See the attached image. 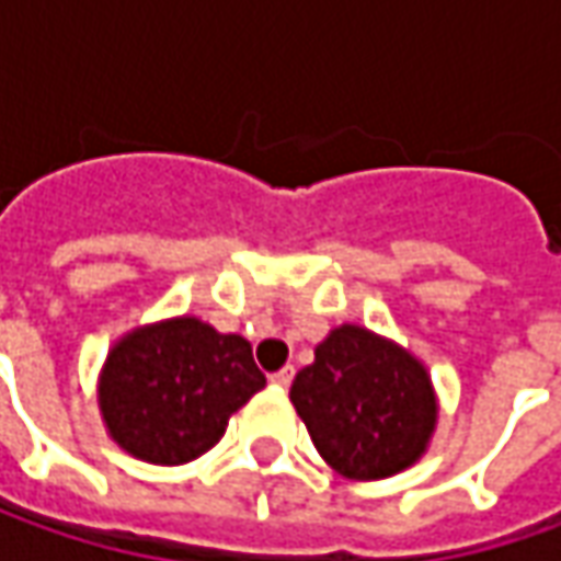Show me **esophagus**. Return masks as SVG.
Masks as SVG:
<instances>
[{
	"mask_svg": "<svg viewBox=\"0 0 561 561\" xmlns=\"http://www.w3.org/2000/svg\"><path fill=\"white\" fill-rule=\"evenodd\" d=\"M271 383L277 387V390H287L293 383V368H280V371H274L271 375Z\"/></svg>",
	"mask_w": 561,
	"mask_h": 561,
	"instance_id": "1",
	"label": "esophagus"
}]
</instances>
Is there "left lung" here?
<instances>
[{"label":"left lung","instance_id":"8db88e82","mask_svg":"<svg viewBox=\"0 0 561 561\" xmlns=\"http://www.w3.org/2000/svg\"><path fill=\"white\" fill-rule=\"evenodd\" d=\"M321 459L353 481H380L424 456L437 393L424 362L387 336L340 324L290 387Z\"/></svg>","mask_w":561,"mask_h":561}]
</instances>
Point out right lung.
I'll list each match as a JSON object with an SVG mask.
<instances>
[{"label":"right lung","mask_w":561,"mask_h":561,"mask_svg":"<svg viewBox=\"0 0 561 561\" xmlns=\"http://www.w3.org/2000/svg\"><path fill=\"white\" fill-rule=\"evenodd\" d=\"M262 387L249 340L181 314L134 328L108 350L99 412L134 459L184 465L221 440L230 415Z\"/></svg>","instance_id":"right-lung-1"}]
</instances>
